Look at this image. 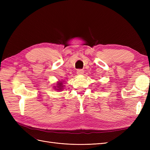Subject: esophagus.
<instances>
[{"instance_id": "1", "label": "esophagus", "mask_w": 150, "mask_h": 150, "mask_svg": "<svg viewBox=\"0 0 150 150\" xmlns=\"http://www.w3.org/2000/svg\"><path fill=\"white\" fill-rule=\"evenodd\" d=\"M84 73V71L83 69H78L77 70V74H83Z\"/></svg>"}]
</instances>
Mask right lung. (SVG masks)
<instances>
[{
  "label": "right lung",
  "instance_id": "right-lung-1",
  "mask_svg": "<svg viewBox=\"0 0 150 150\" xmlns=\"http://www.w3.org/2000/svg\"><path fill=\"white\" fill-rule=\"evenodd\" d=\"M57 88L58 89H57V90H61V89H62V88L63 87L62 86V82H59V83H58L57 84Z\"/></svg>",
  "mask_w": 150,
  "mask_h": 150
}]
</instances>
